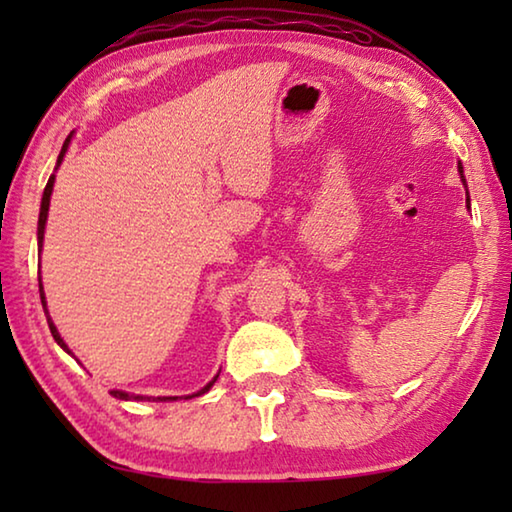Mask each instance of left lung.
Instances as JSON below:
<instances>
[{"instance_id":"obj_1","label":"left lung","mask_w":512,"mask_h":512,"mask_svg":"<svg viewBox=\"0 0 512 512\" xmlns=\"http://www.w3.org/2000/svg\"><path fill=\"white\" fill-rule=\"evenodd\" d=\"M458 171H461V178H463V167H461V164H458ZM463 183H465V178H463ZM467 201H470V198H467Z\"/></svg>"}]
</instances>
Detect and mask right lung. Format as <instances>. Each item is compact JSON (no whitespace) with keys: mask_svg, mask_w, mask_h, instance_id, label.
<instances>
[{"mask_svg":"<svg viewBox=\"0 0 512 512\" xmlns=\"http://www.w3.org/2000/svg\"><path fill=\"white\" fill-rule=\"evenodd\" d=\"M69 140H72V135L67 137L65 144H63V149H60V155H58L56 167H60V162H63V158H65V151H67V146H69ZM54 180H56V176H54V173H51V176H49V183H47V187H45V194H42V203H40V219H38V246H40V250H42V239H45V223H47V214H49L51 192H54ZM38 287H40L42 309H45V314H47V323H49V329H51V336H54V341H56V343L60 345V348H63L67 354H72V350L67 348L65 341L60 339V334H58V329H56V325H54V320H51V316H49V311H47V302H45V291H42V280H40V277H38ZM216 377H219V375H216ZM216 377L210 381V384L203 386L201 391L194 393V395H187V397H198V395H203V393L210 391V388L214 386ZM110 395H112V397H117V400H149V402H151V400H153V402L178 400V397H144V395H131V393H124V391H110Z\"/></svg>","mask_w":512,"mask_h":512,"instance_id":"add662e5","label":"right lung"}]
</instances>
